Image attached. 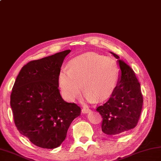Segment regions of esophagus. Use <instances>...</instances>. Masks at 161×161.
<instances>
[{
    "instance_id": "1",
    "label": "esophagus",
    "mask_w": 161,
    "mask_h": 161,
    "mask_svg": "<svg viewBox=\"0 0 161 161\" xmlns=\"http://www.w3.org/2000/svg\"><path fill=\"white\" fill-rule=\"evenodd\" d=\"M91 111L90 110V109L86 108H84L81 109V113H82V114H89V113H91Z\"/></svg>"
}]
</instances>
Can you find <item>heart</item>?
<instances>
[{"instance_id": "heart-1", "label": "heart", "mask_w": 161, "mask_h": 161, "mask_svg": "<svg viewBox=\"0 0 161 161\" xmlns=\"http://www.w3.org/2000/svg\"><path fill=\"white\" fill-rule=\"evenodd\" d=\"M119 68L114 58L88 53L73 58L69 69L63 68L58 75V84L66 100L73 101L83 91L90 102L110 97L119 80Z\"/></svg>"}]
</instances>
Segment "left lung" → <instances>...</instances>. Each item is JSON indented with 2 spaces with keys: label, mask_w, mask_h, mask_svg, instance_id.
I'll return each mask as SVG.
<instances>
[{
  "label": "left lung",
  "mask_w": 161,
  "mask_h": 161,
  "mask_svg": "<svg viewBox=\"0 0 161 161\" xmlns=\"http://www.w3.org/2000/svg\"><path fill=\"white\" fill-rule=\"evenodd\" d=\"M119 80L108 100L97 108L102 116V131L107 135H117L137 125L143 103L141 84L135 73L117 54Z\"/></svg>",
  "instance_id": "left-lung-1"
}]
</instances>
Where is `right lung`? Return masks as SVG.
I'll return each instance as SVG.
<instances>
[{"label": "right lung", "instance_id": "add662e5", "mask_svg": "<svg viewBox=\"0 0 161 161\" xmlns=\"http://www.w3.org/2000/svg\"><path fill=\"white\" fill-rule=\"evenodd\" d=\"M67 50L32 61L17 76L10 96L15 125L34 145L54 149L66 137L68 129L81 108L61 97L58 75Z\"/></svg>", "mask_w": 161, "mask_h": 161}]
</instances>
